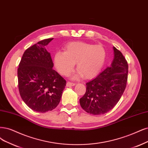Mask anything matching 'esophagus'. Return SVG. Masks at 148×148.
I'll list each match as a JSON object with an SVG mask.
<instances>
[{
    "instance_id": "obj_1",
    "label": "esophagus",
    "mask_w": 148,
    "mask_h": 148,
    "mask_svg": "<svg viewBox=\"0 0 148 148\" xmlns=\"http://www.w3.org/2000/svg\"><path fill=\"white\" fill-rule=\"evenodd\" d=\"M74 85H75V84L71 82H68L66 83V86H74Z\"/></svg>"
}]
</instances>
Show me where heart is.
<instances>
[{"label": "heart", "instance_id": "1", "mask_svg": "<svg viewBox=\"0 0 148 148\" xmlns=\"http://www.w3.org/2000/svg\"><path fill=\"white\" fill-rule=\"evenodd\" d=\"M64 51H58L54 56L55 66L63 75H69L76 63L77 76L92 78L99 73L106 61V51L101 45L73 42L66 45Z\"/></svg>", "mask_w": 148, "mask_h": 148}]
</instances>
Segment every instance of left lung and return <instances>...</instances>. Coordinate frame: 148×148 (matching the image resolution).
<instances>
[{
	"instance_id": "left-lung-1",
	"label": "left lung",
	"mask_w": 148,
	"mask_h": 148,
	"mask_svg": "<svg viewBox=\"0 0 148 148\" xmlns=\"http://www.w3.org/2000/svg\"><path fill=\"white\" fill-rule=\"evenodd\" d=\"M114 59L97 77L86 84V92L80 104L87 113L98 115L105 114L116 106L125 89L128 64L122 53L113 47Z\"/></svg>"
}]
</instances>
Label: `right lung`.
<instances>
[{"label": "right lung", "instance_id": "right-lung-1", "mask_svg": "<svg viewBox=\"0 0 148 148\" xmlns=\"http://www.w3.org/2000/svg\"><path fill=\"white\" fill-rule=\"evenodd\" d=\"M53 38L27 49L18 68V88L22 99L32 110L45 113L56 108L66 82L52 69L53 63L45 46Z\"/></svg>", "mask_w": 148, "mask_h": 148}]
</instances>
